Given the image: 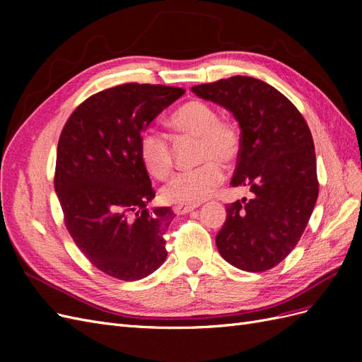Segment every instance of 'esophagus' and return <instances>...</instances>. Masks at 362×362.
Here are the masks:
<instances>
[{
	"instance_id": "esophagus-1",
	"label": "esophagus",
	"mask_w": 362,
	"mask_h": 362,
	"mask_svg": "<svg viewBox=\"0 0 362 362\" xmlns=\"http://www.w3.org/2000/svg\"><path fill=\"white\" fill-rule=\"evenodd\" d=\"M199 205H192V204H178L173 206V211L177 214H187V213H192L194 211L196 208H198Z\"/></svg>"
}]
</instances>
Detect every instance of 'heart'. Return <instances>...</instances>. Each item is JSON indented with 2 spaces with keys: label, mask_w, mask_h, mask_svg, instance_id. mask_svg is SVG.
<instances>
[{
  "label": "heart",
  "mask_w": 362,
  "mask_h": 362,
  "mask_svg": "<svg viewBox=\"0 0 362 362\" xmlns=\"http://www.w3.org/2000/svg\"><path fill=\"white\" fill-rule=\"evenodd\" d=\"M170 127L184 136L199 137V168L178 172L163 185L161 198L168 202L198 204L225 180L221 163L233 164L242 152V133L233 120L221 119L217 108L205 101L182 104L169 119ZM139 152L146 170L158 180L172 170V149L168 137L156 129H146L139 140Z\"/></svg>",
  "instance_id": "b5f03b06"
}]
</instances>
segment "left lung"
<instances>
[{
  "instance_id": "obj_1",
  "label": "left lung",
  "mask_w": 362,
  "mask_h": 362,
  "mask_svg": "<svg viewBox=\"0 0 362 362\" xmlns=\"http://www.w3.org/2000/svg\"><path fill=\"white\" fill-rule=\"evenodd\" d=\"M192 92L231 112L242 133L233 187L250 190L226 205L218 254L245 272H264L298 245L319 196L315 152L305 119L270 84L235 75Z\"/></svg>"
}]
</instances>
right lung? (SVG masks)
<instances>
[{"mask_svg":"<svg viewBox=\"0 0 362 362\" xmlns=\"http://www.w3.org/2000/svg\"><path fill=\"white\" fill-rule=\"evenodd\" d=\"M185 93L180 87L128 83L76 108L57 146L56 187L64 223L92 264L120 281H139L168 257L169 206L156 198L139 152L141 133Z\"/></svg>","mask_w":362,"mask_h":362,"instance_id":"add662e5","label":"right lung"}]
</instances>
